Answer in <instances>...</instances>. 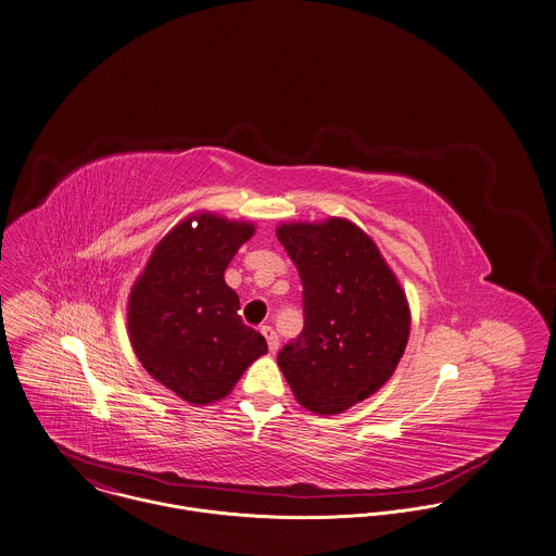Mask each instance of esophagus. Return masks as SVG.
Returning a JSON list of instances; mask_svg holds the SVG:
<instances>
[{
	"mask_svg": "<svg viewBox=\"0 0 556 556\" xmlns=\"http://www.w3.org/2000/svg\"><path fill=\"white\" fill-rule=\"evenodd\" d=\"M260 332L264 334V339H266V343H268V352L275 354V352L279 350V337H277V332L273 330V326H262Z\"/></svg>",
	"mask_w": 556,
	"mask_h": 556,
	"instance_id": "esophagus-1",
	"label": "esophagus"
}]
</instances>
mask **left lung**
Masks as SVG:
<instances>
[{
  "instance_id": "left-lung-1",
  "label": "left lung",
  "mask_w": 556,
  "mask_h": 556,
  "mask_svg": "<svg viewBox=\"0 0 556 556\" xmlns=\"http://www.w3.org/2000/svg\"><path fill=\"white\" fill-rule=\"evenodd\" d=\"M277 239L299 268L305 307V328L277 365L307 412L343 414L399 367L412 328L405 290L350 219L281 224Z\"/></svg>"
}]
</instances>
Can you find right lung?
Returning a JSON list of instances; mask_svg holds the SVG:
<instances>
[{
  "label": "right lung",
  "instance_id": "obj_1",
  "mask_svg": "<svg viewBox=\"0 0 556 556\" xmlns=\"http://www.w3.org/2000/svg\"><path fill=\"white\" fill-rule=\"evenodd\" d=\"M195 220L197 228L190 224ZM255 235L211 211L181 219L153 249L127 299V337L147 372L191 405L226 399L268 352L243 324L224 273Z\"/></svg>",
  "mask_w": 556,
  "mask_h": 556
}]
</instances>
